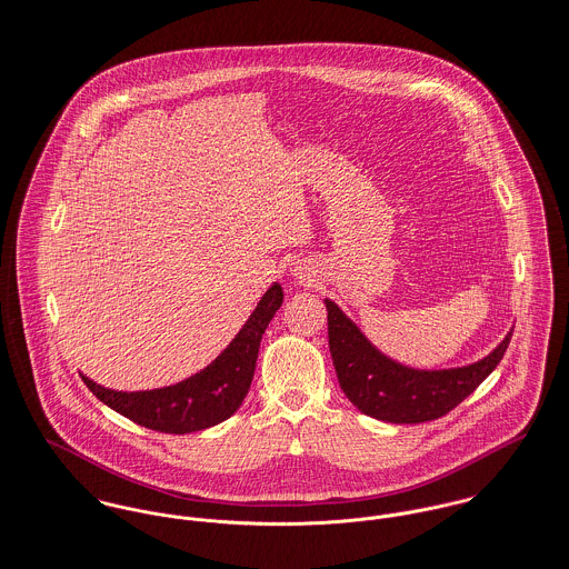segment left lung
Masks as SVG:
<instances>
[{
    "instance_id": "8db88e82",
    "label": "left lung",
    "mask_w": 569,
    "mask_h": 569,
    "mask_svg": "<svg viewBox=\"0 0 569 569\" xmlns=\"http://www.w3.org/2000/svg\"><path fill=\"white\" fill-rule=\"evenodd\" d=\"M326 308L330 351L345 396L365 416L391 425H420L447 416L492 373L512 337L508 332L486 358L466 367L413 369L378 351L335 301L326 299Z\"/></svg>"
}]
</instances>
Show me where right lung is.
Listing matches in <instances>:
<instances>
[{
	"label": "right lung",
	"instance_id": "right-lung-1",
	"mask_svg": "<svg viewBox=\"0 0 569 569\" xmlns=\"http://www.w3.org/2000/svg\"><path fill=\"white\" fill-rule=\"evenodd\" d=\"M283 303V290L272 283L250 319L227 349L196 376L151 391H114L81 373L88 389L116 413L160 433H193L228 420L243 402L257 365L259 342Z\"/></svg>",
	"mask_w": 569,
	"mask_h": 569
}]
</instances>
